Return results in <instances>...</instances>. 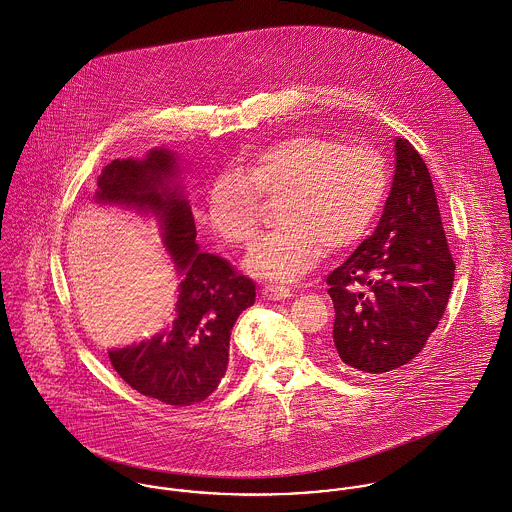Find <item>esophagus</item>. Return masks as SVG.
Here are the masks:
<instances>
[{
    "label": "esophagus",
    "instance_id": "obj_1",
    "mask_svg": "<svg viewBox=\"0 0 512 512\" xmlns=\"http://www.w3.org/2000/svg\"><path fill=\"white\" fill-rule=\"evenodd\" d=\"M262 297L266 299H288L292 297V290L290 288H284V286H264L262 288Z\"/></svg>",
    "mask_w": 512,
    "mask_h": 512
}]
</instances>
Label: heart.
<instances>
[{
    "instance_id": "heart-1",
    "label": "heart",
    "mask_w": 512,
    "mask_h": 512,
    "mask_svg": "<svg viewBox=\"0 0 512 512\" xmlns=\"http://www.w3.org/2000/svg\"><path fill=\"white\" fill-rule=\"evenodd\" d=\"M286 189L282 226L260 238L246 268L266 280H295L327 250L341 252L365 236L388 189L386 159L372 147L299 134L252 153L242 171H222L205 199L207 219L232 246L254 240L260 195Z\"/></svg>"
}]
</instances>
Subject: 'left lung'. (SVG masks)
<instances>
[{"mask_svg": "<svg viewBox=\"0 0 512 512\" xmlns=\"http://www.w3.org/2000/svg\"><path fill=\"white\" fill-rule=\"evenodd\" d=\"M396 169L374 232L329 278L339 359L366 374L412 361L438 327L455 264L420 153L394 138Z\"/></svg>", "mask_w": 512, "mask_h": 512, "instance_id": "1", "label": "left lung"}]
</instances>
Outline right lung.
<instances>
[{"label":"right lung","mask_w":512,"mask_h":512,"mask_svg":"<svg viewBox=\"0 0 512 512\" xmlns=\"http://www.w3.org/2000/svg\"><path fill=\"white\" fill-rule=\"evenodd\" d=\"M181 171L177 153L157 147L144 159L108 163L94 193L98 205L155 217L181 276L169 323L138 345L108 351L114 370L134 390L169 406H191L217 390L228 366L230 331L256 299L252 280L199 250Z\"/></svg>","instance_id":"add662e5"}]
</instances>
